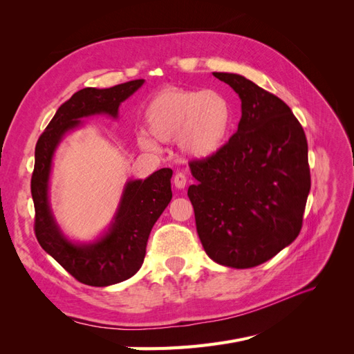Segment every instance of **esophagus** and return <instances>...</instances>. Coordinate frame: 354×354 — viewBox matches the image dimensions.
Wrapping results in <instances>:
<instances>
[{"label": "esophagus", "mask_w": 354, "mask_h": 354, "mask_svg": "<svg viewBox=\"0 0 354 354\" xmlns=\"http://www.w3.org/2000/svg\"><path fill=\"white\" fill-rule=\"evenodd\" d=\"M186 183H187V177H186V174H183V173H177V174L174 176V186H176L177 189H185Z\"/></svg>", "instance_id": "34e87169"}]
</instances>
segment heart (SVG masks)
Masks as SVG:
<instances>
[{"label":"heart","mask_w":354,"mask_h":354,"mask_svg":"<svg viewBox=\"0 0 354 354\" xmlns=\"http://www.w3.org/2000/svg\"><path fill=\"white\" fill-rule=\"evenodd\" d=\"M143 120L149 134H140L138 146L156 151V142H177L186 155L208 159L227 145L234 112L230 100L218 90L167 87L149 99Z\"/></svg>","instance_id":"b5f03b06"}]
</instances>
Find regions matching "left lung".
Instances as JSON below:
<instances>
[{
    "label": "left lung",
    "instance_id": "obj_1",
    "mask_svg": "<svg viewBox=\"0 0 354 354\" xmlns=\"http://www.w3.org/2000/svg\"><path fill=\"white\" fill-rule=\"evenodd\" d=\"M212 75L239 95L242 116L217 155L190 162L198 183L187 196L209 259L250 269L291 245L301 230L310 192L307 140L274 94L238 73Z\"/></svg>",
    "mask_w": 354,
    "mask_h": 354
}]
</instances>
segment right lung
Wrapping results in <instances>:
<instances>
[{
    "instance_id": "add662e5",
    "label": "right lung",
    "mask_w": 354,
    "mask_h": 354,
    "mask_svg": "<svg viewBox=\"0 0 354 354\" xmlns=\"http://www.w3.org/2000/svg\"><path fill=\"white\" fill-rule=\"evenodd\" d=\"M145 84L136 80L111 88H84L63 103L38 138L30 180L39 245L75 279L90 286H109L130 279L140 269L149 234L173 198V169L162 168L147 178L128 180L109 227L90 242L68 238L53 214L50 176L53 158L66 134L84 127V118L108 115L118 120L120 106Z\"/></svg>"
}]
</instances>
